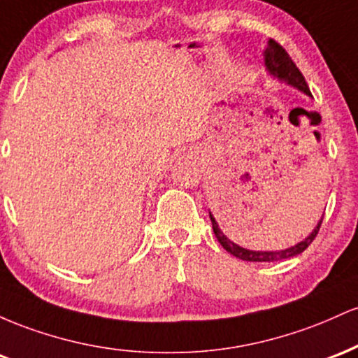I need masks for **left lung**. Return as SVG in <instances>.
I'll use <instances>...</instances> for the list:
<instances>
[{"label": "left lung", "instance_id": "obj_1", "mask_svg": "<svg viewBox=\"0 0 358 358\" xmlns=\"http://www.w3.org/2000/svg\"><path fill=\"white\" fill-rule=\"evenodd\" d=\"M264 60H266V67H268V71L273 73L274 77H278L279 80H286L287 84H291L293 87H296L301 90V92L311 96L310 87H308L305 77H303V73L299 72L296 64H294L293 59H291L289 53H287L274 38H269L268 47H266V52H264ZM210 220H212V229H213V234H215L217 241H219L222 248L227 250V252H231L232 256L239 257L242 261H250V262H273V261H282V259H289V257L298 256V254H301L303 250H305L308 245L315 241V237L318 236L323 217L322 220L318 222V225L315 227V231L311 232L305 241H301L299 244L293 245V248L289 249L278 250V252H261V250H248L244 248H239V245L234 244L232 241H229L227 237H225V234L219 229V225H217V222L213 219L212 213H210Z\"/></svg>", "mask_w": 358, "mask_h": 358}]
</instances>
